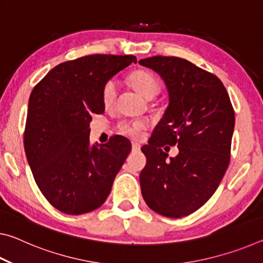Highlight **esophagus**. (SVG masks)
Listing matches in <instances>:
<instances>
[{
	"label": "esophagus",
	"instance_id": "1",
	"mask_svg": "<svg viewBox=\"0 0 263 263\" xmlns=\"http://www.w3.org/2000/svg\"><path fill=\"white\" fill-rule=\"evenodd\" d=\"M132 151H135V152L140 151V145L137 144V142H132Z\"/></svg>",
	"mask_w": 263,
	"mask_h": 263
}]
</instances>
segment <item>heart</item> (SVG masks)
Returning <instances> with one entry per match:
<instances>
[{
	"instance_id": "1",
	"label": "heart",
	"mask_w": 263,
	"mask_h": 263,
	"mask_svg": "<svg viewBox=\"0 0 263 263\" xmlns=\"http://www.w3.org/2000/svg\"><path fill=\"white\" fill-rule=\"evenodd\" d=\"M128 80H130L131 86L135 88V90L147 100L154 99L161 90V84H160L158 78L149 70L138 69L130 75ZM116 90H117V87H116V83L112 80L104 84L103 91H102V100H103L105 106L114 104L116 100ZM118 128L122 135L133 138V139H138L141 132L145 130V125L140 122H123L119 124Z\"/></svg>"
}]
</instances>
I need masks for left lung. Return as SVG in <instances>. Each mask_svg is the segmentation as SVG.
<instances>
[{"label":"left lung","mask_w":263,"mask_h":263,"mask_svg":"<svg viewBox=\"0 0 263 263\" xmlns=\"http://www.w3.org/2000/svg\"><path fill=\"white\" fill-rule=\"evenodd\" d=\"M139 64L161 77L169 95L163 117L141 148L147 159L140 173L142 197L159 215L188 216L215 194L229 167L233 106L220 80L188 60L155 55ZM166 144L178 146L175 158L166 160Z\"/></svg>","instance_id":"left-lung-1"}]
</instances>
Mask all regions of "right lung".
<instances>
[{
    "label": "right lung",
    "mask_w": 263,
    "mask_h": 263,
    "mask_svg": "<svg viewBox=\"0 0 263 263\" xmlns=\"http://www.w3.org/2000/svg\"><path fill=\"white\" fill-rule=\"evenodd\" d=\"M137 62L135 55L92 54L62 62L33 88L24 148L42 194L58 210L82 215L100 208L131 151L121 136L90 145L91 114H103L104 84Z\"/></svg>",
    "instance_id": "right-lung-1"
}]
</instances>
